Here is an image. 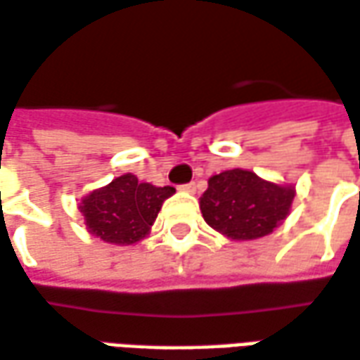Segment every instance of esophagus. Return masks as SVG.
<instances>
[{"label":"esophagus","mask_w":360,"mask_h":360,"mask_svg":"<svg viewBox=\"0 0 360 360\" xmlns=\"http://www.w3.org/2000/svg\"><path fill=\"white\" fill-rule=\"evenodd\" d=\"M179 191H183V193H197V185L195 183H185V185H179Z\"/></svg>","instance_id":"34e87169"}]
</instances>
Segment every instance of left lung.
I'll return each instance as SVG.
<instances>
[{"mask_svg": "<svg viewBox=\"0 0 360 360\" xmlns=\"http://www.w3.org/2000/svg\"><path fill=\"white\" fill-rule=\"evenodd\" d=\"M292 187H281L253 172L230 169L208 179L200 212L230 240H257L275 230L290 210Z\"/></svg>", "mask_w": 360, "mask_h": 360, "instance_id": "8db88e82", "label": "left lung"}]
</instances>
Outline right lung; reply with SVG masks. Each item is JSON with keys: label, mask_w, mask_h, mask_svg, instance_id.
I'll list each match as a JSON object with an SVG mask.
<instances>
[{"label": "right lung", "mask_w": 360, "mask_h": 360, "mask_svg": "<svg viewBox=\"0 0 360 360\" xmlns=\"http://www.w3.org/2000/svg\"><path fill=\"white\" fill-rule=\"evenodd\" d=\"M173 193V187L140 183L136 175L127 173L110 181L107 187L93 191L79 208L93 236L107 243L128 245L150 232L163 200Z\"/></svg>", "instance_id": "add662e5"}]
</instances>
